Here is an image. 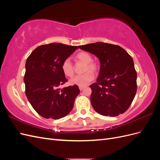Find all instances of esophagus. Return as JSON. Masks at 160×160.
Here are the masks:
<instances>
[{
    "label": "esophagus",
    "instance_id": "34e87169",
    "mask_svg": "<svg viewBox=\"0 0 160 160\" xmlns=\"http://www.w3.org/2000/svg\"><path fill=\"white\" fill-rule=\"evenodd\" d=\"M85 88V86H79V90H80V91L83 90V89Z\"/></svg>",
    "mask_w": 160,
    "mask_h": 160
}]
</instances>
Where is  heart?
<instances>
[{
  "instance_id": "1",
  "label": "heart",
  "mask_w": 160,
  "mask_h": 160,
  "mask_svg": "<svg viewBox=\"0 0 160 160\" xmlns=\"http://www.w3.org/2000/svg\"><path fill=\"white\" fill-rule=\"evenodd\" d=\"M77 61H80L85 63L83 75H76L70 80V83L78 86H85L94 79L93 72L98 69V65L95 62L92 61V56L86 51H81L77 53L75 57ZM61 69L63 73L67 77H72L74 74V68L69 59H66L63 61L61 65Z\"/></svg>"
}]
</instances>
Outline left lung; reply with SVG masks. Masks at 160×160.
<instances>
[{
  "label": "left lung",
  "instance_id": "left-lung-1",
  "mask_svg": "<svg viewBox=\"0 0 160 160\" xmlns=\"http://www.w3.org/2000/svg\"><path fill=\"white\" fill-rule=\"evenodd\" d=\"M78 48L95 55L100 61L97 82L89 86L93 109L111 117L125 112L137 91V72L132 57L123 48L109 43L97 42Z\"/></svg>",
  "mask_w": 160,
  "mask_h": 160
}]
</instances>
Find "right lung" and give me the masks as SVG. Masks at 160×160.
Returning <instances> with one entry per match:
<instances>
[{
  "label": "right lung",
  "instance_id": "right-lung-1",
  "mask_svg": "<svg viewBox=\"0 0 160 160\" xmlns=\"http://www.w3.org/2000/svg\"><path fill=\"white\" fill-rule=\"evenodd\" d=\"M78 48L61 43L38 46L26 61L24 77L27 98L38 114L46 119H58L69 113L76 97L77 85L60 89L67 81L61 69L62 62Z\"/></svg>",
  "mask_w": 160,
  "mask_h": 160
}]
</instances>
